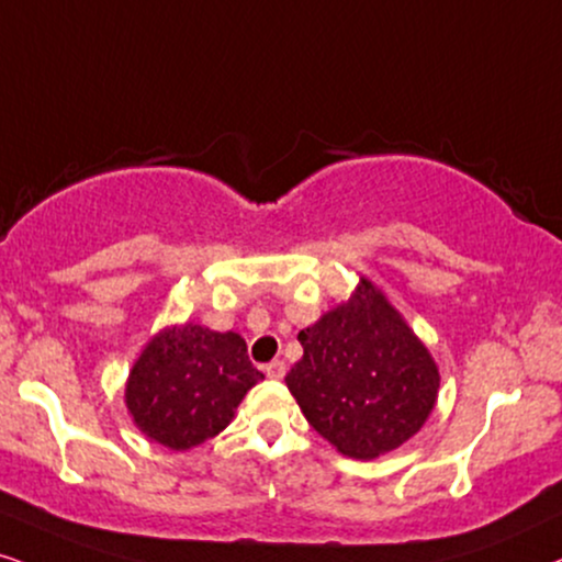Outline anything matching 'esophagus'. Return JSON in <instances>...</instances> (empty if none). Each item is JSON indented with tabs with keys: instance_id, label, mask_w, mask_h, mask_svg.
<instances>
[{
	"instance_id": "esophagus-1",
	"label": "esophagus",
	"mask_w": 562,
	"mask_h": 562,
	"mask_svg": "<svg viewBox=\"0 0 562 562\" xmlns=\"http://www.w3.org/2000/svg\"><path fill=\"white\" fill-rule=\"evenodd\" d=\"M285 371H288V366L282 363V360H272V363L265 366V373L269 375V379H274V381L285 379Z\"/></svg>"
}]
</instances>
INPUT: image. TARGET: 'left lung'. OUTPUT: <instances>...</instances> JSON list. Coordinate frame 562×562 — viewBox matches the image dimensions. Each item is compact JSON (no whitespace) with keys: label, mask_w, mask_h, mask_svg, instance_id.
<instances>
[{"label":"left lung","mask_w":562,"mask_h":562,"mask_svg":"<svg viewBox=\"0 0 562 562\" xmlns=\"http://www.w3.org/2000/svg\"><path fill=\"white\" fill-rule=\"evenodd\" d=\"M303 358L285 375L314 430L352 459L400 449L436 404L438 368L371 282L297 334Z\"/></svg>","instance_id":"1"}]
</instances>
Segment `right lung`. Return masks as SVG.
Segmentation results:
<instances>
[{
	"label": "right lung",
	"instance_id": "add662e5",
	"mask_svg": "<svg viewBox=\"0 0 562 562\" xmlns=\"http://www.w3.org/2000/svg\"><path fill=\"white\" fill-rule=\"evenodd\" d=\"M265 373L248 360L244 337L199 324L166 329L145 347L126 383L137 428L173 451L217 436Z\"/></svg>",
	"mask_w": 562,
	"mask_h": 562
}]
</instances>
